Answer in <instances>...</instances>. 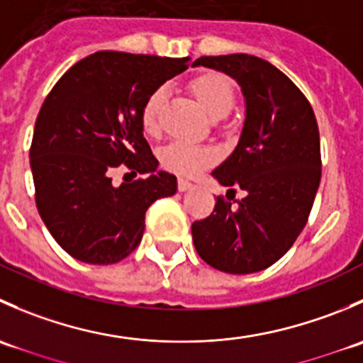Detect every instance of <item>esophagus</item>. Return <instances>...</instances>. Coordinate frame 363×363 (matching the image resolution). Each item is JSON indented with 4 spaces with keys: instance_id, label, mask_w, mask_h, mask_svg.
<instances>
[{
    "instance_id": "obj_1",
    "label": "esophagus",
    "mask_w": 363,
    "mask_h": 363,
    "mask_svg": "<svg viewBox=\"0 0 363 363\" xmlns=\"http://www.w3.org/2000/svg\"><path fill=\"white\" fill-rule=\"evenodd\" d=\"M177 188H179V191H188V189L193 188V184L189 181H186V179H179Z\"/></svg>"
}]
</instances>
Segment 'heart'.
Listing matches in <instances>:
<instances>
[{
    "instance_id": "b5f03b06",
    "label": "heart",
    "mask_w": 363,
    "mask_h": 363,
    "mask_svg": "<svg viewBox=\"0 0 363 363\" xmlns=\"http://www.w3.org/2000/svg\"><path fill=\"white\" fill-rule=\"evenodd\" d=\"M191 91L208 116H226L235 101L233 84L221 73H203L189 84ZM167 86H160L145 98L140 111V124L145 133H156L160 126V111L167 100ZM218 151L208 145H199L193 142L175 140L161 149V164L167 170L179 175H196L218 161Z\"/></svg>"
}]
</instances>
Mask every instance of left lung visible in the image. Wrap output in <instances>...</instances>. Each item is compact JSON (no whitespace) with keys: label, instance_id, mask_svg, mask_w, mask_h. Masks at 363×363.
Here are the masks:
<instances>
[{"label":"left lung","instance_id":"1","mask_svg":"<svg viewBox=\"0 0 363 363\" xmlns=\"http://www.w3.org/2000/svg\"><path fill=\"white\" fill-rule=\"evenodd\" d=\"M195 67L225 72L242 87L239 145L212 175L246 196L237 205L218 196L212 214L191 225L193 242L221 272H258L284 256L309 219L321 179L316 117L302 91L262 57L202 56Z\"/></svg>","mask_w":363,"mask_h":363}]
</instances>
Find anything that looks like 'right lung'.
I'll return each mask as SVG.
<instances>
[{
    "mask_svg": "<svg viewBox=\"0 0 363 363\" xmlns=\"http://www.w3.org/2000/svg\"><path fill=\"white\" fill-rule=\"evenodd\" d=\"M188 63L100 50L73 65L43 100L29 149L35 202L50 235L79 262L126 258L140 244L145 211L177 191L175 175L156 174L140 111ZM116 167L146 177L116 189Z\"/></svg>",
    "mask_w": 363,
    "mask_h": 363,
    "instance_id": "1",
    "label": "right lung"
}]
</instances>
